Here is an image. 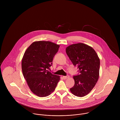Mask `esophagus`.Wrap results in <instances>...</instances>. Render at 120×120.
<instances>
[{"label": "esophagus", "instance_id": "1", "mask_svg": "<svg viewBox=\"0 0 120 120\" xmlns=\"http://www.w3.org/2000/svg\"><path fill=\"white\" fill-rule=\"evenodd\" d=\"M69 76H63V79H67L68 78Z\"/></svg>", "mask_w": 120, "mask_h": 120}]
</instances>
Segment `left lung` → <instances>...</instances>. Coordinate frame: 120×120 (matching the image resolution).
<instances>
[{
  "label": "left lung",
  "instance_id": "obj_1",
  "mask_svg": "<svg viewBox=\"0 0 120 120\" xmlns=\"http://www.w3.org/2000/svg\"><path fill=\"white\" fill-rule=\"evenodd\" d=\"M66 53L79 74L74 76L75 84L70 89L74 95L83 97L89 94L98 81L100 59L95 50L86 44L79 43L68 46Z\"/></svg>",
  "mask_w": 120,
  "mask_h": 120
}]
</instances>
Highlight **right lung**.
I'll return each instance as SVG.
<instances>
[{
    "label": "right lung",
    "mask_w": 120,
    "mask_h": 120,
    "mask_svg": "<svg viewBox=\"0 0 120 120\" xmlns=\"http://www.w3.org/2000/svg\"><path fill=\"white\" fill-rule=\"evenodd\" d=\"M60 45L49 41H36L26 49L22 60L23 77L31 91L40 97L50 95L60 80L49 69Z\"/></svg>",
    "instance_id": "right-lung-1"
}]
</instances>
